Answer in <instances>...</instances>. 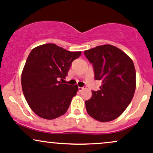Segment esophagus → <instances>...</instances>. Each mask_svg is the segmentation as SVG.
Returning <instances> with one entry per match:
<instances>
[{"label": "esophagus", "mask_w": 153, "mask_h": 153, "mask_svg": "<svg viewBox=\"0 0 153 153\" xmlns=\"http://www.w3.org/2000/svg\"><path fill=\"white\" fill-rule=\"evenodd\" d=\"M83 87H78V91H82L83 89Z\"/></svg>", "instance_id": "obj_1"}]
</instances>
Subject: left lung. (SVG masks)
Instances as JSON below:
<instances>
[{
	"label": "left lung",
	"instance_id": "obj_1",
	"mask_svg": "<svg viewBox=\"0 0 153 153\" xmlns=\"http://www.w3.org/2000/svg\"><path fill=\"white\" fill-rule=\"evenodd\" d=\"M92 63L96 80H101L100 89L92 91L85 101L88 115L100 122L118 117L133 99L136 89V70L132 59L117 47L98 46L84 51Z\"/></svg>",
	"mask_w": 153,
	"mask_h": 153
}]
</instances>
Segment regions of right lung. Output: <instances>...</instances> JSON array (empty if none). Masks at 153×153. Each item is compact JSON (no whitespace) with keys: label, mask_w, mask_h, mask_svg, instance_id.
<instances>
[{"label":"right lung","mask_w":153,"mask_h":153,"mask_svg":"<svg viewBox=\"0 0 153 153\" xmlns=\"http://www.w3.org/2000/svg\"><path fill=\"white\" fill-rule=\"evenodd\" d=\"M81 51H68L53 43H46L32 50L27 59L21 83L25 98L38 116L52 120L64 115L78 85L64 84L70 65Z\"/></svg>","instance_id":"add662e5"}]
</instances>
